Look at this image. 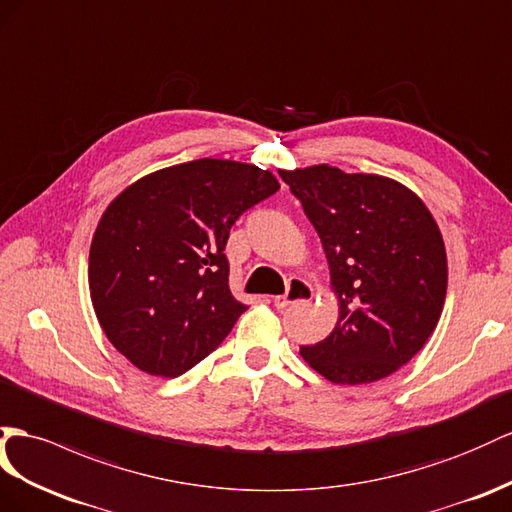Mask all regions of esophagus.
Returning a JSON list of instances; mask_svg holds the SVG:
<instances>
[{"mask_svg": "<svg viewBox=\"0 0 512 512\" xmlns=\"http://www.w3.org/2000/svg\"><path fill=\"white\" fill-rule=\"evenodd\" d=\"M311 298H313V287L307 281L290 279V283H287V292L281 296H274L272 303L277 309H285L296 303H307Z\"/></svg>", "mask_w": 512, "mask_h": 512, "instance_id": "1", "label": "esophagus"}]
</instances>
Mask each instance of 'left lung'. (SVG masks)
Listing matches in <instances>:
<instances>
[{"instance_id":"1","label":"left lung","mask_w":512,"mask_h":512,"mask_svg":"<svg viewBox=\"0 0 512 512\" xmlns=\"http://www.w3.org/2000/svg\"><path fill=\"white\" fill-rule=\"evenodd\" d=\"M318 231L337 300L331 335L300 348L335 385L381 381L424 348L448 292L437 220L404 183L331 164L281 170Z\"/></svg>"}]
</instances>
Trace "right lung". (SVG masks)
I'll return each instance as SVG.
<instances>
[{
	"label": "right lung",
	"mask_w": 512,
	"mask_h": 512,
	"mask_svg": "<svg viewBox=\"0 0 512 512\" xmlns=\"http://www.w3.org/2000/svg\"><path fill=\"white\" fill-rule=\"evenodd\" d=\"M279 188L268 168L203 157L140 177L106 207L88 287L127 361L175 378L218 348L246 311L229 290V229Z\"/></svg>",
	"instance_id": "1"
}]
</instances>
